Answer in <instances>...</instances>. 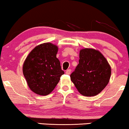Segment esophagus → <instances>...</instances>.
I'll list each match as a JSON object with an SVG mask.
<instances>
[{
    "label": "esophagus",
    "mask_w": 129,
    "mask_h": 129,
    "mask_svg": "<svg viewBox=\"0 0 129 129\" xmlns=\"http://www.w3.org/2000/svg\"><path fill=\"white\" fill-rule=\"evenodd\" d=\"M71 73V70L70 69H68L67 70L66 72V73L67 74V75H70Z\"/></svg>",
    "instance_id": "esophagus-1"
}]
</instances>
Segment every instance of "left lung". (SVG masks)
I'll use <instances>...</instances> for the list:
<instances>
[{"mask_svg": "<svg viewBox=\"0 0 129 129\" xmlns=\"http://www.w3.org/2000/svg\"><path fill=\"white\" fill-rule=\"evenodd\" d=\"M110 76V66L103 54L85 48L80 50L79 63L70 78L81 94L94 96L106 87Z\"/></svg>", "mask_w": 129, "mask_h": 129, "instance_id": "left-lung-1", "label": "left lung"}]
</instances>
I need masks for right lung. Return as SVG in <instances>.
<instances>
[{"instance_id":"right-lung-1","label":"right lung","mask_w":129,"mask_h":129,"mask_svg":"<svg viewBox=\"0 0 129 129\" xmlns=\"http://www.w3.org/2000/svg\"><path fill=\"white\" fill-rule=\"evenodd\" d=\"M57 51V45L44 43L34 48L25 60L23 76L30 90L37 94H50L64 74L56 57Z\"/></svg>"}]
</instances>
